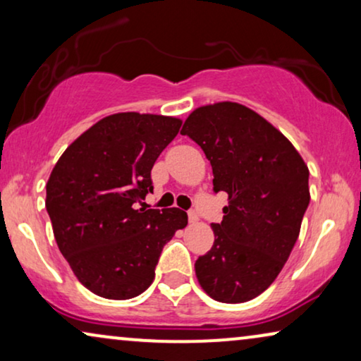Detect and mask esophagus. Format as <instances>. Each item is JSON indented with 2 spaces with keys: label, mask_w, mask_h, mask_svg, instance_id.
<instances>
[{
  "label": "esophagus",
  "mask_w": 361,
  "mask_h": 361,
  "mask_svg": "<svg viewBox=\"0 0 361 361\" xmlns=\"http://www.w3.org/2000/svg\"><path fill=\"white\" fill-rule=\"evenodd\" d=\"M197 220H199V215H197V212L190 210V212H189V221H190V224H195Z\"/></svg>",
  "instance_id": "obj_1"
}]
</instances>
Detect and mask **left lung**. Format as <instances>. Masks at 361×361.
Instances as JSON below:
<instances>
[{"instance_id": "8db88e82", "label": "left lung", "mask_w": 361, "mask_h": 361, "mask_svg": "<svg viewBox=\"0 0 361 361\" xmlns=\"http://www.w3.org/2000/svg\"><path fill=\"white\" fill-rule=\"evenodd\" d=\"M180 135L210 161L214 190L228 194L215 241L195 261L199 284L219 302L238 304L264 293L298 241L310 200L309 169L288 137L235 102L195 108Z\"/></svg>"}]
</instances>
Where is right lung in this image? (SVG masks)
Masks as SVG:
<instances>
[{"mask_svg": "<svg viewBox=\"0 0 361 361\" xmlns=\"http://www.w3.org/2000/svg\"><path fill=\"white\" fill-rule=\"evenodd\" d=\"M180 125L174 116L115 113L82 133L54 166L46 185L54 236L77 279L100 298L145 293L164 245L187 225L176 207H136Z\"/></svg>", "mask_w": 361, "mask_h": 361, "instance_id": "1", "label": "right lung"}]
</instances>
